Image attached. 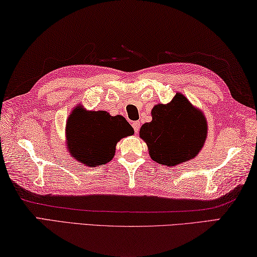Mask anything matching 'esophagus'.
Returning <instances> with one entry per match:
<instances>
[{"label":"esophagus","instance_id":"obj_1","mask_svg":"<svg viewBox=\"0 0 257 257\" xmlns=\"http://www.w3.org/2000/svg\"><path fill=\"white\" fill-rule=\"evenodd\" d=\"M132 126H133V128H134V131H136V133H139V131H140V123H139V121H133Z\"/></svg>","mask_w":257,"mask_h":257}]
</instances>
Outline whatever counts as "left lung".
<instances>
[{"mask_svg":"<svg viewBox=\"0 0 257 257\" xmlns=\"http://www.w3.org/2000/svg\"><path fill=\"white\" fill-rule=\"evenodd\" d=\"M152 120L140 128L152 160L165 166H176L199 155L204 146L208 124L203 112L182 93L169 103H158L151 110Z\"/></svg>","mask_w":257,"mask_h":257,"instance_id":"left-lung-1","label":"left lung"}]
</instances>
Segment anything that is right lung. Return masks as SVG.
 Listing matches in <instances>:
<instances>
[{
    "instance_id": "1",
    "label": "right lung",
    "mask_w": 257,
    "mask_h": 257,
    "mask_svg": "<svg viewBox=\"0 0 257 257\" xmlns=\"http://www.w3.org/2000/svg\"><path fill=\"white\" fill-rule=\"evenodd\" d=\"M133 134V127L123 116H110L103 110L87 111L78 106L67 119L66 145L74 159L94 167L110 161L117 142Z\"/></svg>"
}]
</instances>
